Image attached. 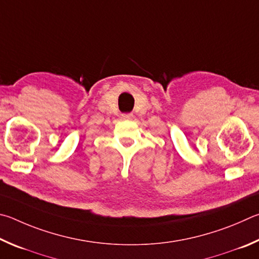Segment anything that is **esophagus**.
Wrapping results in <instances>:
<instances>
[{"label":"esophagus","instance_id":"34e87169","mask_svg":"<svg viewBox=\"0 0 259 259\" xmlns=\"http://www.w3.org/2000/svg\"><path fill=\"white\" fill-rule=\"evenodd\" d=\"M121 117L122 119H133V113H124Z\"/></svg>","mask_w":259,"mask_h":259}]
</instances>
